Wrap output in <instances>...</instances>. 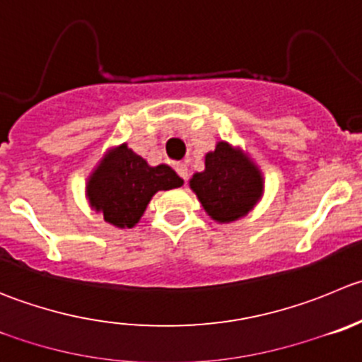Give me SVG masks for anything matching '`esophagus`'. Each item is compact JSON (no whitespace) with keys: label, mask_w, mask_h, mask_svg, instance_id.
Wrapping results in <instances>:
<instances>
[{"label":"esophagus","mask_w":362,"mask_h":362,"mask_svg":"<svg viewBox=\"0 0 362 362\" xmlns=\"http://www.w3.org/2000/svg\"><path fill=\"white\" fill-rule=\"evenodd\" d=\"M177 173L180 175L182 178H184V180H187V177H189V171H187V166H185V163H177Z\"/></svg>","instance_id":"obj_1"}]
</instances>
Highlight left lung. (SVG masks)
<instances>
[{
    "label": "left lung",
    "instance_id": "1",
    "mask_svg": "<svg viewBox=\"0 0 362 362\" xmlns=\"http://www.w3.org/2000/svg\"><path fill=\"white\" fill-rule=\"evenodd\" d=\"M189 187L203 210L219 224L247 216L262 199L265 180L258 164L238 146L217 141L205 156V170L192 175Z\"/></svg>",
    "mask_w": 362,
    "mask_h": 362
}]
</instances>
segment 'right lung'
Listing matches in <instances>:
<instances>
[{
	"label": "right lung",
	"instance_id": "add662e5",
	"mask_svg": "<svg viewBox=\"0 0 362 362\" xmlns=\"http://www.w3.org/2000/svg\"><path fill=\"white\" fill-rule=\"evenodd\" d=\"M184 184L168 164L150 166L127 143L113 146L97 163L86 180V198L92 210L115 228H134L150 199L159 191Z\"/></svg>",
	"mask_w": 362,
	"mask_h": 362
}]
</instances>
